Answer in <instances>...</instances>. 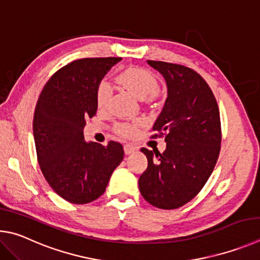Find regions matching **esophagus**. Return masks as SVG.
<instances>
[{"instance_id":"esophagus-1","label":"esophagus","mask_w":260,"mask_h":260,"mask_svg":"<svg viewBox=\"0 0 260 260\" xmlns=\"http://www.w3.org/2000/svg\"><path fill=\"white\" fill-rule=\"evenodd\" d=\"M123 149H124V153L126 154V155H129V154H133L136 151V147L130 144H125Z\"/></svg>"}]
</instances>
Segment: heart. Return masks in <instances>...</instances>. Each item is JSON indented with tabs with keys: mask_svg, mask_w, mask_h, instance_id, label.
Masks as SVG:
<instances>
[{
	"mask_svg": "<svg viewBox=\"0 0 260 260\" xmlns=\"http://www.w3.org/2000/svg\"><path fill=\"white\" fill-rule=\"evenodd\" d=\"M121 83L125 88L133 92L136 97L139 99H145L156 92L158 90V82L156 77L152 73L139 67L127 68L124 72H122L118 76ZM111 86L107 82H100L95 92V100L99 108L106 106L109 97H111ZM140 122L136 123H120L116 125V131L122 136H134L137 131Z\"/></svg>",
	"mask_w": 260,
	"mask_h": 260,
	"instance_id": "obj_1",
	"label": "heart"
}]
</instances>
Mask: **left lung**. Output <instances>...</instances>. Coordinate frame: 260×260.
<instances>
[{
  "mask_svg": "<svg viewBox=\"0 0 260 260\" xmlns=\"http://www.w3.org/2000/svg\"><path fill=\"white\" fill-rule=\"evenodd\" d=\"M165 77L168 97L152 127L165 136L163 153L142 148L147 169L139 178V190L160 209L183 207L199 194L219 156L221 127L219 108L203 77L183 65L147 60Z\"/></svg>",
  "mask_w": 260,
  "mask_h": 260,
  "instance_id": "left-lung-1",
  "label": "left lung"
}]
</instances>
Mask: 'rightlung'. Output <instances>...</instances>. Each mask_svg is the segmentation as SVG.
<instances>
[{"label": "right lung", "instance_id": "add662e5", "mask_svg": "<svg viewBox=\"0 0 260 260\" xmlns=\"http://www.w3.org/2000/svg\"><path fill=\"white\" fill-rule=\"evenodd\" d=\"M122 58H84L50 77L36 104L33 134L41 171L59 197L85 204L104 194L123 160V146L85 142V120L94 116L95 92L112 66Z\"/></svg>", "mask_w": 260, "mask_h": 260}]
</instances>
